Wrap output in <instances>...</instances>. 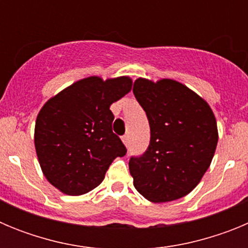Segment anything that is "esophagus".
Returning <instances> with one entry per match:
<instances>
[{
	"label": "esophagus",
	"mask_w": 248,
	"mask_h": 248,
	"mask_svg": "<svg viewBox=\"0 0 248 248\" xmlns=\"http://www.w3.org/2000/svg\"><path fill=\"white\" fill-rule=\"evenodd\" d=\"M122 140H123V143H124V145L126 146V145H128V143H129V135L128 134L123 135Z\"/></svg>",
	"instance_id": "esophagus-1"
}]
</instances>
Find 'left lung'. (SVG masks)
<instances>
[{
	"instance_id": "obj_1",
	"label": "left lung",
	"mask_w": 248,
	"mask_h": 248,
	"mask_svg": "<svg viewBox=\"0 0 248 248\" xmlns=\"http://www.w3.org/2000/svg\"><path fill=\"white\" fill-rule=\"evenodd\" d=\"M133 93L150 125L146 151L129 160L135 189L151 202L186 196L202 179L217 145V124L210 105L172 79L154 83L138 78Z\"/></svg>"
}]
</instances>
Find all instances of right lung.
Wrapping results in <instances>:
<instances>
[{"label":"right lung","mask_w":248,"mask_h":248,"mask_svg":"<svg viewBox=\"0 0 248 248\" xmlns=\"http://www.w3.org/2000/svg\"><path fill=\"white\" fill-rule=\"evenodd\" d=\"M129 77H88L50 98L37 115L34 146L46 179L65 195L95 189L126 148L113 133L110 105L131 89Z\"/></svg>","instance_id":"add662e5"}]
</instances>
